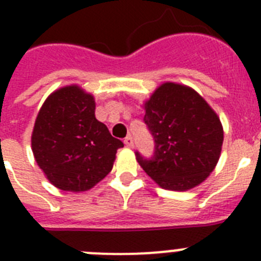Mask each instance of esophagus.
Returning a JSON list of instances; mask_svg holds the SVG:
<instances>
[{
    "mask_svg": "<svg viewBox=\"0 0 261 261\" xmlns=\"http://www.w3.org/2000/svg\"><path fill=\"white\" fill-rule=\"evenodd\" d=\"M124 144H125L128 147L135 146V141H133L132 136H126V137L124 138Z\"/></svg>",
    "mask_w": 261,
    "mask_h": 261,
    "instance_id": "esophagus-1",
    "label": "esophagus"
}]
</instances>
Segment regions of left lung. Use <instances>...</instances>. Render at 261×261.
<instances>
[{"mask_svg": "<svg viewBox=\"0 0 261 261\" xmlns=\"http://www.w3.org/2000/svg\"><path fill=\"white\" fill-rule=\"evenodd\" d=\"M144 121L154 140L151 156L136 158L165 190L199 186L216 167L223 142L221 121L195 90L163 84L145 103Z\"/></svg>", "mask_w": 261, "mask_h": 261, "instance_id": "left-lung-1", "label": "left lung"}]
</instances>
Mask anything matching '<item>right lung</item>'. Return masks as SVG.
<instances>
[{
	"label": "right lung",
	"instance_id": "obj_1",
	"mask_svg": "<svg viewBox=\"0 0 261 261\" xmlns=\"http://www.w3.org/2000/svg\"><path fill=\"white\" fill-rule=\"evenodd\" d=\"M32 151L48 180L62 191L90 190L112 170L124 144L95 119L93 95L78 86L48 96L36 117Z\"/></svg>",
	"mask_w": 261,
	"mask_h": 261
}]
</instances>
